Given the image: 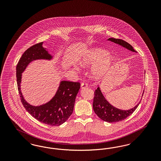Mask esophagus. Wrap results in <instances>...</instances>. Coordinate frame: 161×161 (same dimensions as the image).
Here are the masks:
<instances>
[{"mask_svg":"<svg viewBox=\"0 0 161 161\" xmlns=\"http://www.w3.org/2000/svg\"><path fill=\"white\" fill-rule=\"evenodd\" d=\"M87 86H88V84H87L86 83H82L81 84V89H84V88L87 87Z\"/></svg>","mask_w":161,"mask_h":161,"instance_id":"esophagus-1","label":"esophagus"}]
</instances>
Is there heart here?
<instances>
[{
	"mask_svg": "<svg viewBox=\"0 0 161 161\" xmlns=\"http://www.w3.org/2000/svg\"><path fill=\"white\" fill-rule=\"evenodd\" d=\"M108 53L100 48H93L84 54L80 61L82 66L94 65L92 68V74L95 78L103 77L109 69L113 58L107 57Z\"/></svg>",
	"mask_w": 161,
	"mask_h": 161,
	"instance_id": "heart-1",
	"label": "heart"
}]
</instances>
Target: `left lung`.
<instances>
[{"label": "left lung", "instance_id": "obj_1", "mask_svg": "<svg viewBox=\"0 0 161 161\" xmlns=\"http://www.w3.org/2000/svg\"><path fill=\"white\" fill-rule=\"evenodd\" d=\"M108 40L119 44L133 52H136L131 45L123 40L114 38H110ZM140 103L141 102H139L135 107L128 110L118 109L108 103L103 95L100 87H98L94 92L93 108L95 113L102 120L108 123H116L121 121L131 115L136 109Z\"/></svg>", "mask_w": 161, "mask_h": 161}]
</instances>
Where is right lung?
Here are the masks:
<instances>
[{"label": "right lung", "instance_id": "right-lung-1", "mask_svg": "<svg viewBox=\"0 0 161 161\" xmlns=\"http://www.w3.org/2000/svg\"><path fill=\"white\" fill-rule=\"evenodd\" d=\"M43 42L34 45L23 53L16 67L18 91L21 102L26 111L41 123L58 126L66 121L73 112L77 93L80 88L79 82L61 81L54 98L45 104L32 106L24 100L20 91L22 73L28 64L38 59L50 60L52 56L42 46Z\"/></svg>", "mask_w": 161, "mask_h": 161}]
</instances>
